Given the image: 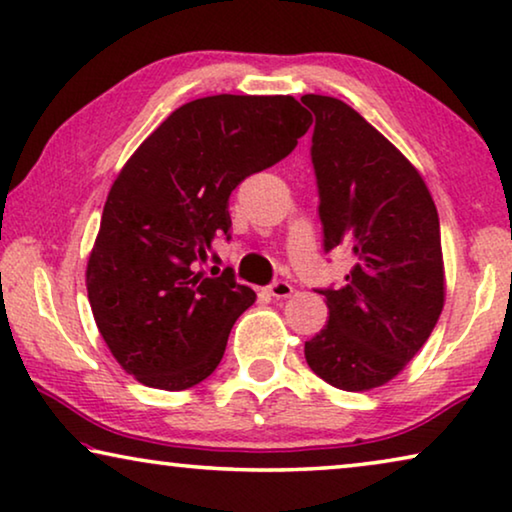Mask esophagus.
I'll list each match as a JSON object with an SVG mask.
<instances>
[{
    "label": "esophagus",
    "instance_id": "1",
    "mask_svg": "<svg viewBox=\"0 0 512 512\" xmlns=\"http://www.w3.org/2000/svg\"><path fill=\"white\" fill-rule=\"evenodd\" d=\"M266 292H269L273 299H287V296H292L294 287L289 285L287 280H273L271 285H269V289H266Z\"/></svg>",
    "mask_w": 512,
    "mask_h": 512
}]
</instances>
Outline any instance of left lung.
Returning <instances> with one entry per match:
<instances>
[{
  "mask_svg": "<svg viewBox=\"0 0 512 512\" xmlns=\"http://www.w3.org/2000/svg\"><path fill=\"white\" fill-rule=\"evenodd\" d=\"M324 253L354 255L347 285L319 289L329 324L305 342L317 377L342 391L386 384L430 338L444 308L439 216L416 167L347 103L305 94Z\"/></svg>",
  "mask_w": 512,
  "mask_h": 512,
  "instance_id": "1",
  "label": "left lung"
}]
</instances>
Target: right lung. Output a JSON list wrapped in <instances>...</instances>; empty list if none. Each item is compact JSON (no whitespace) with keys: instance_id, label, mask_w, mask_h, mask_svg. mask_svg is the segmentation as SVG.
Wrapping results in <instances>:
<instances>
[{"instance_id":"right-lung-1","label":"right lung","mask_w":512,"mask_h":512,"mask_svg":"<svg viewBox=\"0 0 512 512\" xmlns=\"http://www.w3.org/2000/svg\"><path fill=\"white\" fill-rule=\"evenodd\" d=\"M312 124L292 96H207L174 110L112 183L87 264L96 326L121 368L144 386L183 391L207 379L255 292L220 262L230 195L289 156ZM213 273V271H211Z\"/></svg>"}]
</instances>
